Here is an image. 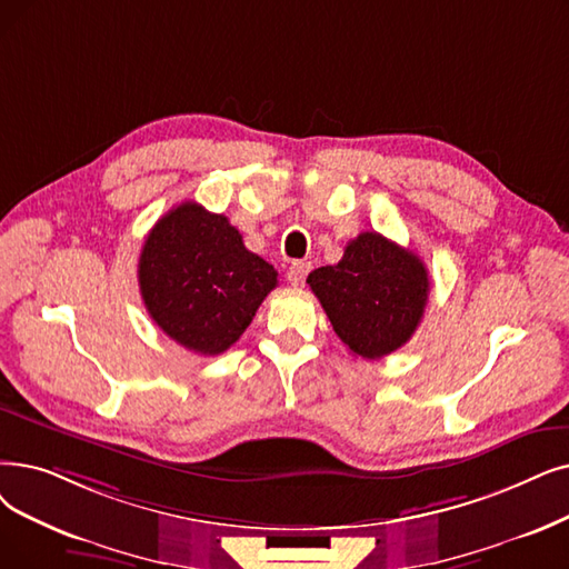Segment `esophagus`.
Segmentation results:
<instances>
[{
	"label": "esophagus",
	"mask_w": 569,
	"mask_h": 569,
	"mask_svg": "<svg viewBox=\"0 0 569 569\" xmlns=\"http://www.w3.org/2000/svg\"><path fill=\"white\" fill-rule=\"evenodd\" d=\"M309 271H311V262H307V260H298V262H292V264L288 267L286 277H288L290 286H302V283H305V279H307V274H309Z\"/></svg>",
	"instance_id": "obj_1"
}]
</instances>
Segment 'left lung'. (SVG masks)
<instances>
[{"mask_svg": "<svg viewBox=\"0 0 569 569\" xmlns=\"http://www.w3.org/2000/svg\"><path fill=\"white\" fill-rule=\"evenodd\" d=\"M307 283L337 337L353 356L377 360L405 346L428 305V269L379 232L349 241L337 264L313 269Z\"/></svg>", "mask_w": 569, "mask_h": 569, "instance_id": "obj_1", "label": "left lung"}]
</instances>
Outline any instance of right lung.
Returning <instances> with one entry per match:
<instances>
[{"mask_svg": "<svg viewBox=\"0 0 569 569\" xmlns=\"http://www.w3.org/2000/svg\"><path fill=\"white\" fill-rule=\"evenodd\" d=\"M277 269L246 249L223 213L183 202L148 232L139 290L158 328L188 351L218 356L251 326Z\"/></svg>", "mask_w": 569, "mask_h": 569, "instance_id": "obj_1", "label": "right lung"}]
</instances>
